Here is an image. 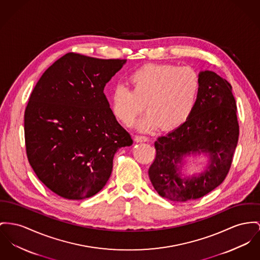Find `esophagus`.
<instances>
[{
  "mask_svg": "<svg viewBox=\"0 0 260 260\" xmlns=\"http://www.w3.org/2000/svg\"><path fill=\"white\" fill-rule=\"evenodd\" d=\"M135 141H137V142H147L148 141V137L143 136V135H136L135 136Z\"/></svg>",
  "mask_w": 260,
  "mask_h": 260,
  "instance_id": "esophagus-1",
  "label": "esophagus"
}]
</instances>
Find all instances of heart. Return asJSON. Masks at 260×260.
<instances>
[{"label":"heart","mask_w":260,"mask_h":260,"mask_svg":"<svg viewBox=\"0 0 260 260\" xmlns=\"http://www.w3.org/2000/svg\"><path fill=\"white\" fill-rule=\"evenodd\" d=\"M129 89L116 86L110 104L114 117L130 126L145 108L148 113L139 121L141 130L160 126L173 130L188 119L200 90L198 73L189 66L146 64L127 77Z\"/></svg>","instance_id":"heart-1"}]
</instances>
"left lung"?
<instances>
[{"label":"left lung","mask_w":260,"mask_h":260,"mask_svg":"<svg viewBox=\"0 0 260 260\" xmlns=\"http://www.w3.org/2000/svg\"><path fill=\"white\" fill-rule=\"evenodd\" d=\"M200 90L188 119L155 142L156 156L149 168L150 180L164 198L185 202L203 197L228 175L238 144L240 126L230 83L212 71L199 74ZM209 152L208 171L182 179L177 171L182 156Z\"/></svg>","instance_id":"1"}]
</instances>
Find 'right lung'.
<instances>
[{"mask_svg": "<svg viewBox=\"0 0 260 260\" xmlns=\"http://www.w3.org/2000/svg\"><path fill=\"white\" fill-rule=\"evenodd\" d=\"M126 61L67 53L43 73L30 94L24 111L28 162L39 180L65 199L102 190L116 151L133 144L104 92Z\"/></svg>", "mask_w": 260, "mask_h": 260, "instance_id": "right-lung-1", "label": "right lung"}]
</instances>
